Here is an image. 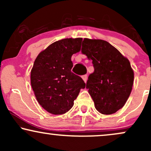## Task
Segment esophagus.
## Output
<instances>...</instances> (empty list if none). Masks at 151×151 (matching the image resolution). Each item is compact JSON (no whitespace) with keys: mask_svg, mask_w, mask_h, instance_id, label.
Masks as SVG:
<instances>
[{"mask_svg":"<svg viewBox=\"0 0 151 151\" xmlns=\"http://www.w3.org/2000/svg\"><path fill=\"white\" fill-rule=\"evenodd\" d=\"M87 75L86 74H85V75H83L82 76V79L84 81V82H86V81H87Z\"/></svg>","mask_w":151,"mask_h":151,"instance_id":"1","label":"esophagus"}]
</instances>
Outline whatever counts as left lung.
<instances>
[{
    "label": "left lung",
    "mask_w": 151,
    "mask_h": 151,
    "mask_svg": "<svg viewBox=\"0 0 151 151\" xmlns=\"http://www.w3.org/2000/svg\"><path fill=\"white\" fill-rule=\"evenodd\" d=\"M81 52L92 60L94 68L86 88L95 108L102 114L116 113L124 106L132 90L134 74L129 60L102 40L84 38Z\"/></svg>",
    "instance_id": "left-lung-1"
}]
</instances>
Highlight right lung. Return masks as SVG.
Segmentation results:
<instances>
[{
	"label": "right lung",
	"instance_id": "obj_1",
	"mask_svg": "<svg viewBox=\"0 0 151 151\" xmlns=\"http://www.w3.org/2000/svg\"><path fill=\"white\" fill-rule=\"evenodd\" d=\"M82 38L55 42L38 55L31 70L30 81L38 103L55 115L65 114L86 84L71 71V58L79 52Z\"/></svg>",
	"mask_w": 151,
	"mask_h": 151
}]
</instances>
